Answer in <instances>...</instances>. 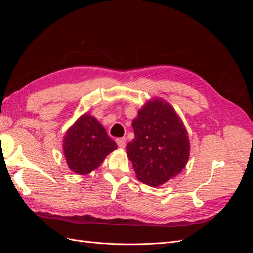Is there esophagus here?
<instances>
[{
    "instance_id": "esophagus-1",
    "label": "esophagus",
    "mask_w": 253,
    "mask_h": 253,
    "mask_svg": "<svg viewBox=\"0 0 253 253\" xmlns=\"http://www.w3.org/2000/svg\"><path fill=\"white\" fill-rule=\"evenodd\" d=\"M116 142L120 149H124L126 147V138H118Z\"/></svg>"
}]
</instances>
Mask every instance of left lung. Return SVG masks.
Instances as JSON below:
<instances>
[{
	"mask_svg": "<svg viewBox=\"0 0 253 253\" xmlns=\"http://www.w3.org/2000/svg\"><path fill=\"white\" fill-rule=\"evenodd\" d=\"M135 138L126 145L136 177L159 187L176 177L188 163L190 140L185 125L163 98L150 99L133 119Z\"/></svg>",
	"mask_w": 253,
	"mask_h": 253,
	"instance_id": "8db88e82",
	"label": "left lung"
}]
</instances>
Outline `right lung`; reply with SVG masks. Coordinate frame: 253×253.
Returning <instances> with one entry per match:
<instances>
[{"mask_svg":"<svg viewBox=\"0 0 253 253\" xmlns=\"http://www.w3.org/2000/svg\"><path fill=\"white\" fill-rule=\"evenodd\" d=\"M117 144L103 126L89 113H84L63 137V154L68 168L78 175H87L102 164Z\"/></svg>","mask_w":253,"mask_h":253,"instance_id":"add662e5","label":"right lung"}]
</instances>
